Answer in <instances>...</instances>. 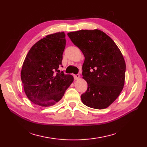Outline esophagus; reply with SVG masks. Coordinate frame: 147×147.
<instances>
[{
    "label": "esophagus",
    "instance_id": "esophagus-1",
    "mask_svg": "<svg viewBox=\"0 0 147 147\" xmlns=\"http://www.w3.org/2000/svg\"><path fill=\"white\" fill-rule=\"evenodd\" d=\"M74 78L75 80H78L80 78V75L79 74H77V75H74Z\"/></svg>",
    "mask_w": 147,
    "mask_h": 147
}]
</instances>
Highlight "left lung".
I'll use <instances>...</instances> for the list:
<instances>
[{"label": "left lung", "instance_id": "8db88e82", "mask_svg": "<svg viewBox=\"0 0 147 147\" xmlns=\"http://www.w3.org/2000/svg\"><path fill=\"white\" fill-rule=\"evenodd\" d=\"M84 56L83 78L88 83L81 96L83 103L92 109L107 108L117 99L125 81L126 63L116 43L98 29L67 34Z\"/></svg>", "mask_w": 147, "mask_h": 147}]
</instances>
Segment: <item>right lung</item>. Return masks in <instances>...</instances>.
Wrapping results in <instances>:
<instances>
[{
	"label": "right lung",
	"instance_id": "obj_1",
	"mask_svg": "<svg viewBox=\"0 0 147 147\" xmlns=\"http://www.w3.org/2000/svg\"><path fill=\"white\" fill-rule=\"evenodd\" d=\"M65 37L64 32L47 35L34 44L26 57L21 81L26 96L35 104L55 105L74 81L72 75L58 72L65 47Z\"/></svg>",
	"mask_w": 147,
	"mask_h": 147
}]
</instances>
